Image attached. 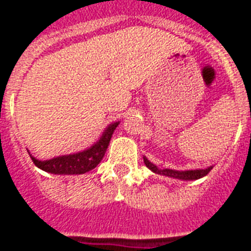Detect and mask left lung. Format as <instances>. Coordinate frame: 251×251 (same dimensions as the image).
Returning a JSON list of instances; mask_svg holds the SVG:
<instances>
[{
	"instance_id": "left-lung-1",
	"label": "left lung",
	"mask_w": 251,
	"mask_h": 251,
	"mask_svg": "<svg viewBox=\"0 0 251 251\" xmlns=\"http://www.w3.org/2000/svg\"><path fill=\"white\" fill-rule=\"evenodd\" d=\"M143 160L144 164L152 173L159 174V175H164V176H168V178L179 179V180H197V179L206 176L213 170V166H210L207 168H199V170H186V171H178V170H171V168H163V170H160V168H158V166L151 163L146 156H143Z\"/></svg>"
}]
</instances>
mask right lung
Listing matches in <instances>:
<instances>
[{"instance_id":"1","label":"right lung","mask_w":251,"mask_h":251,"mask_svg":"<svg viewBox=\"0 0 251 251\" xmlns=\"http://www.w3.org/2000/svg\"><path fill=\"white\" fill-rule=\"evenodd\" d=\"M119 126V122H113L108 126L98 142L92 144L87 150H83L80 152L69 153V155H61L56 158L48 159V160H38L30 155L33 163L43 171L57 175H80L91 171L96 167L101 159L105 155L109 140L112 138L115 128Z\"/></svg>"}]
</instances>
